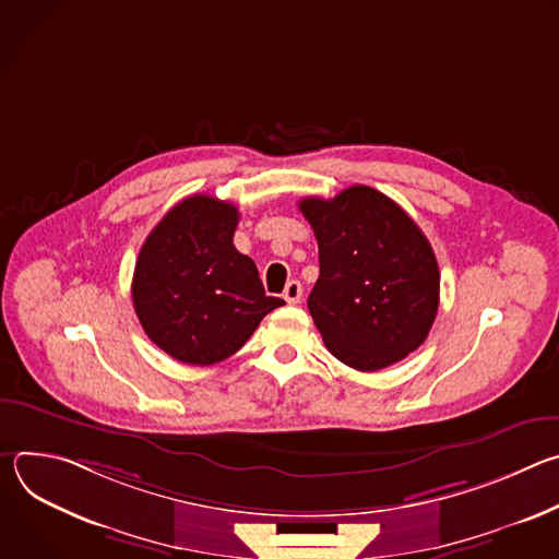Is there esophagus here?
Returning <instances> with one entry per match:
<instances>
[{
	"mask_svg": "<svg viewBox=\"0 0 559 559\" xmlns=\"http://www.w3.org/2000/svg\"><path fill=\"white\" fill-rule=\"evenodd\" d=\"M283 298H285L289 305L300 302V298H302V285H300V281H289V283L285 285Z\"/></svg>",
	"mask_w": 559,
	"mask_h": 559,
	"instance_id": "obj_1",
	"label": "esophagus"
}]
</instances>
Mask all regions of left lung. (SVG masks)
Masks as SVG:
<instances>
[{"instance_id": "left-lung-1", "label": "left lung", "mask_w": 559, "mask_h": 559, "mask_svg": "<svg viewBox=\"0 0 559 559\" xmlns=\"http://www.w3.org/2000/svg\"><path fill=\"white\" fill-rule=\"evenodd\" d=\"M318 241L307 307L328 349L358 371L416 352L436 321L440 272L414 218L369 186L298 203Z\"/></svg>"}]
</instances>
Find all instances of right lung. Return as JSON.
Listing matches in <instances>:
<instances>
[{
  "label": "right lung",
  "instance_id": "add662e5",
  "mask_svg": "<svg viewBox=\"0 0 559 559\" xmlns=\"http://www.w3.org/2000/svg\"><path fill=\"white\" fill-rule=\"evenodd\" d=\"M238 210L194 194L147 234L132 302L147 338L186 365H214L241 349L263 316L285 305L267 296L254 261L234 248Z\"/></svg>",
  "mask_w": 559,
  "mask_h": 559
}]
</instances>
